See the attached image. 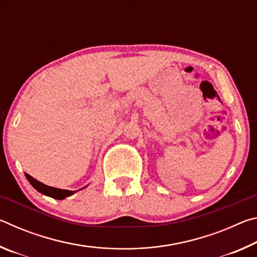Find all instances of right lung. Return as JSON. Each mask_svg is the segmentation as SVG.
Wrapping results in <instances>:
<instances>
[{
  "instance_id": "1",
  "label": "right lung",
  "mask_w": 257,
  "mask_h": 257,
  "mask_svg": "<svg viewBox=\"0 0 257 257\" xmlns=\"http://www.w3.org/2000/svg\"><path fill=\"white\" fill-rule=\"evenodd\" d=\"M25 176L28 179V181L30 182V185H32L37 191H40L41 194L46 195V196H50L52 198L60 199V201H61V199H64V198L68 197V196H71V195L75 194L76 191H78V190L75 191V190H67V189L55 188V187H51V186L44 185V184H43V182L36 180L32 176H29L28 173H25ZM86 187H84V188H86ZM84 188H80L79 190L84 189Z\"/></svg>"
}]
</instances>
